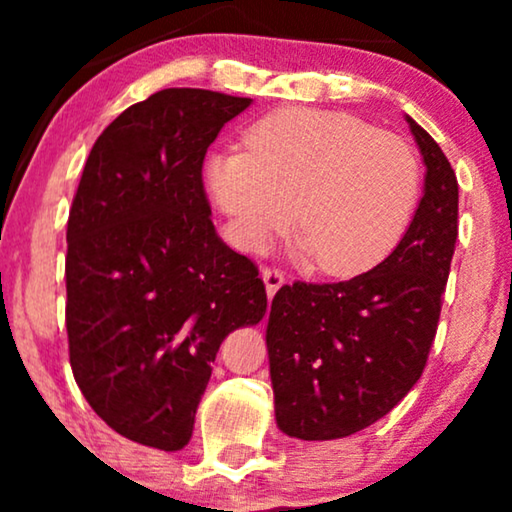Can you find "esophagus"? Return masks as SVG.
I'll list each match as a JSON object with an SVG mask.
<instances>
[{"mask_svg":"<svg viewBox=\"0 0 512 512\" xmlns=\"http://www.w3.org/2000/svg\"><path fill=\"white\" fill-rule=\"evenodd\" d=\"M261 277L265 282V291H268V298L275 296V293L279 291V286L284 284V272L277 270V268H263Z\"/></svg>","mask_w":512,"mask_h":512,"instance_id":"34e87169","label":"esophagus"}]
</instances>
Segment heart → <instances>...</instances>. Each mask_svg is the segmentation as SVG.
I'll use <instances>...</instances> for the list:
<instances>
[{
  "instance_id": "obj_1",
  "label": "heart",
  "mask_w": 512,
  "mask_h": 512,
  "mask_svg": "<svg viewBox=\"0 0 512 512\" xmlns=\"http://www.w3.org/2000/svg\"><path fill=\"white\" fill-rule=\"evenodd\" d=\"M207 186L240 247L258 251L293 221L300 249L324 275L382 263L415 214L422 172L403 139L361 118L282 109L247 132V151H216Z\"/></svg>"
}]
</instances>
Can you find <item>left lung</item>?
I'll return each instance as SVG.
<instances>
[{
    "label": "left lung",
    "instance_id": "obj_1",
    "mask_svg": "<svg viewBox=\"0 0 512 512\" xmlns=\"http://www.w3.org/2000/svg\"><path fill=\"white\" fill-rule=\"evenodd\" d=\"M424 195L403 240L373 270L335 284H286L270 305L275 419L286 436L335 440L375 424L429 359L457 244L459 184L440 146L405 116Z\"/></svg>",
    "mask_w": 512,
    "mask_h": 512
}]
</instances>
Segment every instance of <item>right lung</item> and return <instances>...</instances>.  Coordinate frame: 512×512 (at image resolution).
<instances>
[{"label": "right lung", "instance_id": "1", "mask_svg": "<svg viewBox=\"0 0 512 512\" xmlns=\"http://www.w3.org/2000/svg\"><path fill=\"white\" fill-rule=\"evenodd\" d=\"M249 97L165 88L97 137L67 221L69 363L116 433L188 445L221 342L268 310L258 268L216 233L202 163Z\"/></svg>", "mask_w": 512, "mask_h": 512}]
</instances>
